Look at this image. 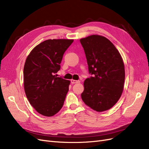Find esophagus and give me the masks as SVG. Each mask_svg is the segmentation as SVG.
<instances>
[{
  "label": "esophagus",
  "instance_id": "1",
  "mask_svg": "<svg viewBox=\"0 0 149 149\" xmlns=\"http://www.w3.org/2000/svg\"><path fill=\"white\" fill-rule=\"evenodd\" d=\"M71 83L72 84L79 83H80V81H79V80H74V79H71Z\"/></svg>",
  "mask_w": 149,
  "mask_h": 149
}]
</instances>
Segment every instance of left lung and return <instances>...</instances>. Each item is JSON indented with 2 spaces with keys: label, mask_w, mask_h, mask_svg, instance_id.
Wrapping results in <instances>:
<instances>
[{
  "label": "left lung",
  "mask_w": 149,
  "mask_h": 149,
  "mask_svg": "<svg viewBox=\"0 0 149 149\" xmlns=\"http://www.w3.org/2000/svg\"><path fill=\"white\" fill-rule=\"evenodd\" d=\"M84 48L89 73L81 94L83 102L97 112L116 104L123 91L124 64L112 43L102 36L93 35L80 40Z\"/></svg>",
  "instance_id": "1"
}]
</instances>
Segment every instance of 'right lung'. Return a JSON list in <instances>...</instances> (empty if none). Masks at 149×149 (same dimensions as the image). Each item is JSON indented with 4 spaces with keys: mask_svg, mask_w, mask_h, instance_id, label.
I'll return each mask as SVG.
<instances>
[{
    "mask_svg": "<svg viewBox=\"0 0 149 149\" xmlns=\"http://www.w3.org/2000/svg\"><path fill=\"white\" fill-rule=\"evenodd\" d=\"M73 40H47L30 53L24 68V89L30 104L38 113L50 117L63 106L69 80L57 77L63 56Z\"/></svg>",
    "mask_w": 149,
    "mask_h": 149,
    "instance_id": "right-lung-1",
    "label": "right lung"
}]
</instances>
